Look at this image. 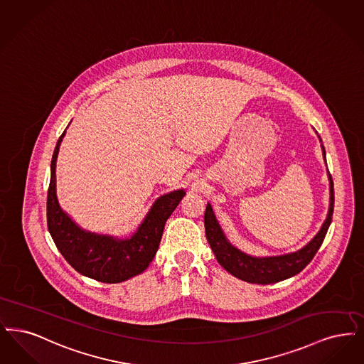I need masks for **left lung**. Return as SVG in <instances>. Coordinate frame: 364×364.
Here are the masks:
<instances>
[{"instance_id": "left-lung-1", "label": "left lung", "mask_w": 364, "mask_h": 364, "mask_svg": "<svg viewBox=\"0 0 364 364\" xmlns=\"http://www.w3.org/2000/svg\"><path fill=\"white\" fill-rule=\"evenodd\" d=\"M322 152H323V159L326 160L323 145H322ZM328 175H329V190H331L328 216L316 237L295 253L284 254L277 257H252L249 254L240 252L228 242L219 223L216 220L212 206L208 203L205 216H204L206 239L210 245V249L215 254L216 259L219 261L223 268L237 279L247 283H253V284H273L285 279H289L306 268L310 264V261L314 258L318 249L321 247L325 235L328 232V228L332 223L334 191H333L332 175L329 174V171Z\"/></svg>"}]
</instances>
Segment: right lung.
<instances>
[{"label": "right lung", "mask_w": 364, "mask_h": 364, "mask_svg": "<svg viewBox=\"0 0 364 364\" xmlns=\"http://www.w3.org/2000/svg\"><path fill=\"white\" fill-rule=\"evenodd\" d=\"M65 132L58 139L53 159L48 191V227L63 258L82 276L102 283H122L142 273L158 252L164 224L185 197V190H175L159 197L137 231L119 239L82 230L73 222L57 198L55 164Z\"/></svg>", "instance_id": "obj_1"}]
</instances>
